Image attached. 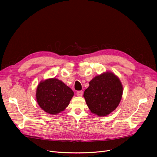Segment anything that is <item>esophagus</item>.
Masks as SVG:
<instances>
[{
	"mask_svg": "<svg viewBox=\"0 0 157 157\" xmlns=\"http://www.w3.org/2000/svg\"><path fill=\"white\" fill-rule=\"evenodd\" d=\"M76 95L78 97H81L82 95H83V91H78L76 92Z\"/></svg>",
	"mask_w": 157,
	"mask_h": 157,
	"instance_id": "esophagus-1",
	"label": "esophagus"
}]
</instances>
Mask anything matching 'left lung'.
<instances>
[{
	"instance_id": "left-lung-1",
	"label": "left lung",
	"mask_w": 157,
	"mask_h": 157,
	"mask_svg": "<svg viewBox=\"0 0 157 157\" xmlns=\"http://www.w3.org/2000/svg\"><path fill=\"white\" fill-rule=\"evenodd\" d=\"M89 85L83 97L90 111L105 117L116 109L123 95V85L117 75L106 71L94 77Z\"/></svg>"
}]
</instances>
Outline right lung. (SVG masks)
Returning <instances> with one entry per match:
<instances>
[{
	"instance_id": "1",
	"label": "right lung",
	"mask_w": 157,
	"mask_h": 157,
	"mask_svg": "<svg viewBox=\"0 0 157 157\" xmlns=\"http://www.w3.org/2000/svg\"><path fill=\"white\" fill-rule=\"evenodd\" d=\"M74 96L72 90L61 80L49 78L37 86L36 97L40 108L50 114H58L69 105Z\"/></svg>"
}]
</instances>
